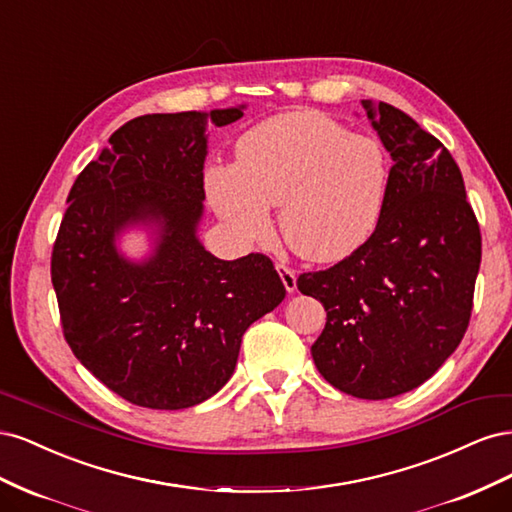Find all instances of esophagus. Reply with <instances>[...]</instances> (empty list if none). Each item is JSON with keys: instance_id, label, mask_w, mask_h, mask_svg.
<instances>
[{"instance_id": "1", "label": "esophagus", "mask_w": 512, "mask_h": 512, "mask_svg": "<svg viewBox=\"0 0 512 512\" xmlns=\"http://www.w3.org/2000/svg\"><path fill=\"white\" fill-rule=\"evenodd\" d=\"M275 269H277V273H280L282 282H284V288H286L288 292L297 290V273H294V269H290L288 265H284V262H277Z\"/></svg>"}]
</instances>
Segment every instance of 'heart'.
<instances>
[{"instance_id": "b5f03b06", "label": "heart", "mask_w": 512, "mask_h": 512, "mask_svg": "<svg viewBox=\"0 0 512 512\" xmlns=\"http://www.w3.org/2000/svg\"><path fill=\"white\" fill-rule=\"evenodd\" d=\"M391 162L380 141L312 111L269 117L243 132L235 164L211 166L205 192L243 241H265L269 207L294 254L337 262L374 235L389 194Z\"/></svg>"}]
</instances>
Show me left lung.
Here are the masks:
<instances>
[{
	"instance_id": "1",
	"label": "left lung",
	"mask_w": 512,
	"mask_h": 512,
	"mask_svg": "<svg viewBox=\"0 0 512 512\" xmlns=\"http://www.w3.org/2000/svg\"><path fill=\"white\" fill-rule=\"evenodd\" d=\"M363 108L393 158L382 218L359 250L297 286L327 312L312 346L322 378L352 397L389 399L429 380L463 339L480 230L438 138L391 104Z\"/></svg>"
}]
</instances>
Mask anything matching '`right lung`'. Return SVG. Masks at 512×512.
Masks as SVG:
<instances>
[{
    "mask_svg": "<svg viewBox=\"0 0 512 512\" xmlns=\"http://www.w3.org/2000/svg\"><path fill=\"white\" fill-rule=\"evenodd\" d=\"M243 108L123 123L68 194L51 258L61 327L76 359L130 404H203L230 380L247 327L286 297L265 254L220 260L196 235L207 119L228 126ZM134 225L157 230L143 261L116 247Z\"/></svg>",
    "mask_w": 512,
    "mask_h": 512,
    "instance_id": "obj_1",
    "label": "right lung"
}]
</instances>
